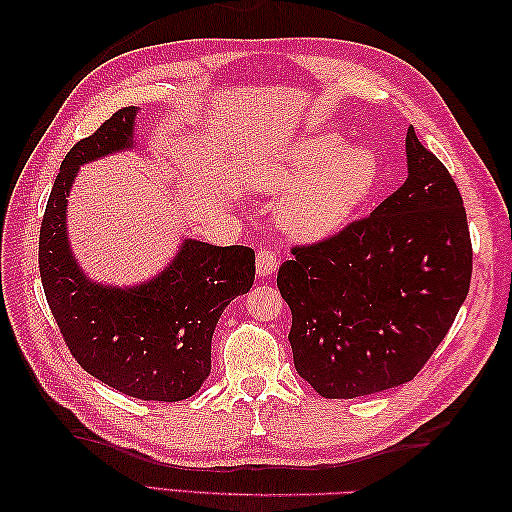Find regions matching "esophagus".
Listing matches in <instances>:
<instances>
[{
  "mask_svg": "<svg viewBox=\"0 0 512 512\" xmlns=\"http://www.w3.org/2000/svg\"><path fill=\"white\" fill-rule=\"evenodd\" d=\"M255 266H257V275L259 277H270V275H275V270L279 268V259H277V255L270 248H262L257 253Z\"/></svg>",
  "mask_w": 512,
  "mask_h": 512,
  "instance_id": "obj_1",
  "label": "esophagus"
}]
</instances>
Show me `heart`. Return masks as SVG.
<instances>
[{
  "label": "heart",
  "instance_id": "obj_1",
  "mask_svg": "<svg viewBox=\"0 0 512 512\" xmlns=\"http://www.w3.org/2000/svg\"><path fill=\"white\" fill-rule=\"evenodd\" d=\"M266 191H288L277 206L284 231L301 242L332 237L352 220L378 182L372 149L347 147L336 134H312L257 169Z\"/></svg>",
  "mask_w": 512,
  "mask_h": 512
}]
</instances>
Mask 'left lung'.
Wrapping results in <instances>:
<instances>
[{"instance_id": "1", "label": "left lung", "mask_w": 512, "mask_h": 512, "mask_svg": "<svg viewBox=\"0 0 512 512\" xmlns=\"http://www.w3.org/2000/svg\"><path fill=\"white\" fill-rule=\"evenodd\" d=\"M405 149L398 191L334 237L295 246L279 268L295 369L323 398L409 383L469 295L473 250L462 195L413 127Z\"/></svg>"}]
</instances>
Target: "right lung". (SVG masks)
Listing matches in <instances>:
<instances>
[{
    "label": "right lung",
    "instance_id": "obj_1",
    "mask_svg": "<svg viewBox=\"0 0 512 512\" xmlns=\"http://www.w3.org/2000/svg\"><path fill=\"white\" fill-rule=\"evenodd\" d=\"M138 107H123L63 158L43 213L39 273L52 317L85 372L140 400L193 396L211 374L224 308L255 281V250L182 239L176 257L136 286H105L70 248L68 195L79 167L134 149Z\"/></svg>",
    "mask_w": 512,
    "mask_h": 512
}]
</instances>
